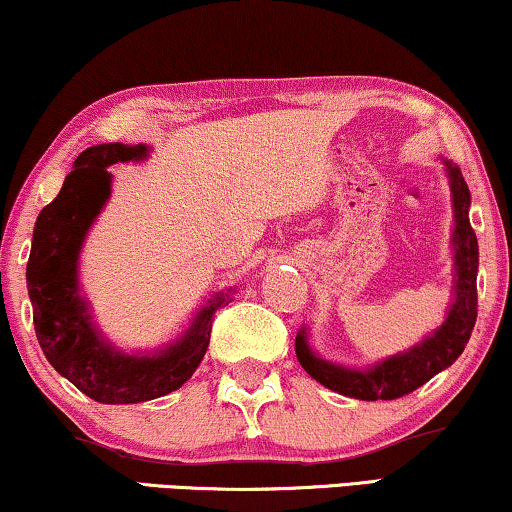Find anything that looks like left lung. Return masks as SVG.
I'll return each instance as SVG.
<instances>
[{"instance_id": "8db88e82", "label": "left lung", "mask_w": 512, "mask_h": 512, "mask_svg": "<svg viewBox=\"0 0 512 512\" xmlns=\"http://www.w3.org/2000/svg\"><path fill=\"white\" fill-rule=\"evenodd\" d=\"M447 177L452 186V212H454V300L447 319L436 333L424 338L408 352H401L368 370L342 368L335 363L319 359L307 345L305 328L296 335V356L307 373L319 384L342 396L359 401H394L417 387H422L438 375L440 370L452 366L464 352L471 338L475 317H478V237L468 221L471 193L464 174L457 165L445 160Z\"/></svg>"}]
</instances>
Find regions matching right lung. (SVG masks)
Instances as JSON below:
<instances>
[{"label": "right lung", "mask_w": 512, "mask_h": 512, "mask_svg": "<svg viewBox=\"0 0 512 512\" xmlns=\"http://www.w3.org/2000/svg\"><path fill=\"white\" fill-rule=\"evenodd\" d=\"M149 151L144 144L121 142L83 151L74 160V170L65 177L58 198L37 216L27 261L34 331L48 363L83 394L107 405L144 403L179 389L207 352L214 312L228 303V293H216L195 314L188 331L156 354L118 352L95 331L86 300L79 296L83 240L109 200L107 167L144 160Z\"/></svg>", "instance_id": "1"}]
</instances>
